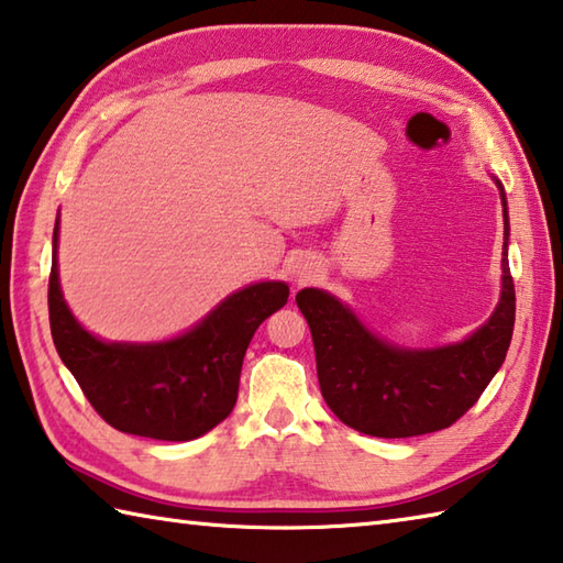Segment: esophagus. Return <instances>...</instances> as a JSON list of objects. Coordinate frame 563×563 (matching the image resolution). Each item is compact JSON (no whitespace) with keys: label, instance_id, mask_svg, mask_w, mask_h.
Instances as JSON below:
<instances>
[{"label":"esophagus","instance_id":"obj_1","mask_svg":"<svg viewBox=\"0 0 563 563\" xmlns=\"http://www.w3.org/2000/svg\"><path fill=\"white\" fill-rule=\"evenodd\" d=\"M314 266H312V263H297V266H295V280L297 283H307V280H312L314 278Z\"/></svg>","mask_w":563,"mask_h":563}]
</instances>
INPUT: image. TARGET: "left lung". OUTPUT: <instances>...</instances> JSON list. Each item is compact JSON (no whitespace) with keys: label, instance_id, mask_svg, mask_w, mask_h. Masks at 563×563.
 Listing matches in <instances>:
<instances>
[{"label":"left lung","instance_id":"1","mask_svg":"<svg viewBox=\"0 0 563 563\" xmlns=\"http://www.w3.org/2000/svg\"><path fill=\"white\" fill-rule=\"evenodd\" d=\"M503 202V275L493 314L476 332L442 346H402L376 334L336 295L305 288L295 302L310 324L322 398L361 434L402 439L439 432L476 405L508 354L515 285L508 263V197Z\"/></svg>","mask_w":563,"mask_h":563}]
</instances>
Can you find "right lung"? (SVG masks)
<instances>
[{"label":"right lung","mask_w":563,"mask_h":563,"mask_svg":"<svg viewBox=\"0 0 563 563\" xmlns=\"http://www.w3.org/2000/svg\"><path fill=\"white\" fill-rule=\"evenodd\" d=\"M58 239L60 212L48 283L53 344L102 420L119 432L163 442H190L224 422L236 405L251 339L263 319L288 302V283H251L178 336L107 341L85 329L65 302Z\"/></svg>","instance_id":"obj_1"}]
</instances>
